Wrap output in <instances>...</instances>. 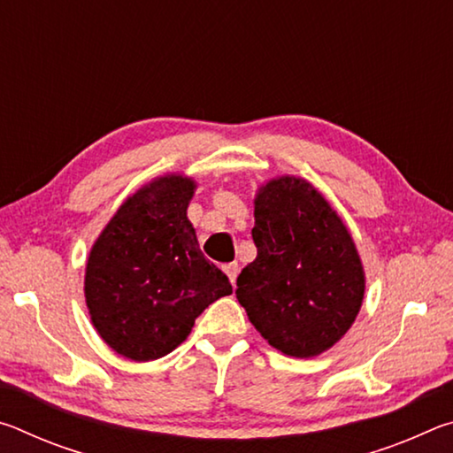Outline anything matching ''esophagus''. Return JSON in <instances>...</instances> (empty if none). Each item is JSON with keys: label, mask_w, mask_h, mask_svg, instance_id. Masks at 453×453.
Listing matches in <instances>:
<instances>
[{"label": "esophagus", "mask_w": 453, "mask_h": 453, "mask_svg": "<svg viewBox=\"0 0 453 453\" xmlns=\"http://www.w3.org/2000/svg\"><path fill=\"white\" fill-rule=\"evenodd\" d=\"M224 272L227 273V278H229V281H232V286H235L237 273H240V265H237L235 262L234 264H226L224 265Z\"/></svg>", "instance_id": "1"}]
</instances>
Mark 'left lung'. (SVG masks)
I'll use <instances>...</instances> for the list:
<instances>
[{"label":"left lung","instance_id":"1","mask_svg":"<svg viewBox=\"0 0 453 453\" xmlns=\"http://www.w3.org/2000/svg\"><path fill=\"white\" fill-rule=\"evenodd\" d=\"M254 216L257 256L237 275V300L270 346L291 357L318 356L362 308L365 280L354 240L300 178L265 183Z\"/></svg>","mask_w":453,"mask_h":453}]
</instances>
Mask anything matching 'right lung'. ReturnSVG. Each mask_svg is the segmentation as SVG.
<instances>
[{
  "instance_id": "right-lung-1",
  "label": "right lung",
  "mask_w": 453,
  "mask_h": 453,
  "mask_svg": "<svg viewBox=\"0 0 453 453\" xmlns=\"http://www.w3.org/2000/svg\"><path fill=\"white\" fill-rule=\"evenodd\" d=\"M194 181L165 175L127 197L89 251L86 302L118 354L150 362L173 351L210 303L232 294L188 219Z\"/></svg>"
}]
</instances>
